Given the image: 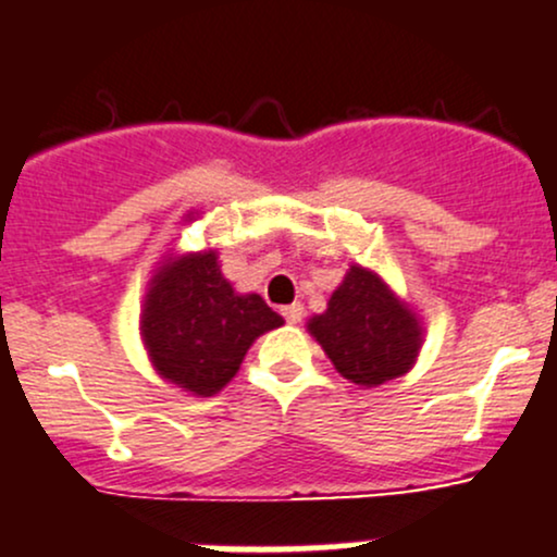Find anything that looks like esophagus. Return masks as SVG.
<instances>
[{"mask_svg":"<svg viewBox=\"0 0 557 557\" xmlns=\"http://www.w3.org/2000/svg\"><path fill=\"white\" fill-rule=\"evenodd\" d=\"M283 318L288 320V323H301L304 318V307L301 304H288V307H283Z\"/></svg>","mask_w":557,"mask_h":557,"instance_id":"34e87169","label":"esophagus"}]
</instances>
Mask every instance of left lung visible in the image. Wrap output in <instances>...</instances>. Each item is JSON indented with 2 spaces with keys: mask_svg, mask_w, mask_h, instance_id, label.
<instances>
[{
  "mask_svg": "<svg viewBox=\"0 0 557 557\" xmlns=\"http://www.w3.org/2000/svg\"><path fill=\"white\" fill-rule=\"evenodd\" d=\"M307 331L333 368L360 389L406 376L424 344L417 309L382 274L360 263L347 269L325 312L312 314Z\"/></svg>",
  "mask_w": 557,
  "mask_h": 557,
  "instance_id": "left-lung-1",
  "label": "left lung"
}]
</instances>
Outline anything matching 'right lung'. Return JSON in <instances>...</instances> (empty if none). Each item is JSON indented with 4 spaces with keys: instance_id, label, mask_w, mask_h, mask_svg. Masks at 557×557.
Instances as JSON below:
<instances>
[{
    "instance_id": "obj_1",
    "label": "right lung",
    "mask_w": 557,
    "mask_h": 557,
    "mask_svg": "<svg viewBox=\"0 0 557 557\" xmlns=\"http://www.w3.org/2000/svg\"><path fill=\"white\" fill-rule=\"evenodd\" d=\"M200 213H186L195 221ZM285 320L259 294H237L213 248L168 250L146 283L140 342L157 376L195 397H210L237 376L263 333Z\"/></svg>"
}]
</instances>
